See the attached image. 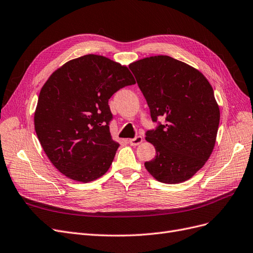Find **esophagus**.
I'll return each instance as SVG.
<instances>
[{
  "label": "esophagus",
  "mask_w": 253,
  "mask_h": 253,
  "mask_svg": "<svg viewBox=\"0 0 253 253\" xmlns=\"http://www.w3.org/2000/svg\"><path fill=\"white\" fill-rule=\"evenodd\" d=\"M143 141H144V139H143L142 136H136L134 138H129L128 143L131 146H137V145L141 144Z\"/></svg>",
  "instance_id": "obj_1"
}]
</instances>
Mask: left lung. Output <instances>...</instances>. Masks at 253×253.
Listing matches in <instances>:
<instances>
[{
    "label": "left lung",
    "mask_w": 253,
    "mask_h": 253,
    "mask_svg": "<svg viewBox=\"0 0 253 253\" xmlns=\"http://www.w3.org/2000/svg\"><path fill=\"white\" fill-rule=\"evenodd\" d=\"M150 108L151 118L165 125L146 133L156 151L145 168L156 180L175 184L189 180L205 165L214 144L220 109L204 75L167 55L129 64Z\"/></svg>",
    "instance_id": "left-lung-1"
}]
</instances>
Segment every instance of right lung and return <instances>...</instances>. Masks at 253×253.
Segmentation results:
<instances>
[{
    "label": "right lung",
    "mask_w": 253,
    "mask_h": 253,
    "mask_svg": "<svg viewBox=\"0 0 253 253\" xmlns=\"http://www.w3.org/2000/svg\"><path fill=\"white\" fill-rule=\"evenodd\" d=\"M135 80L125 64L88 54L65 62L42 85L34 128L52 165L87 183L110 168L120 144L112 138L108 100Z\"/></svg>",
    "instance_id": "1"
}]
</instances>
